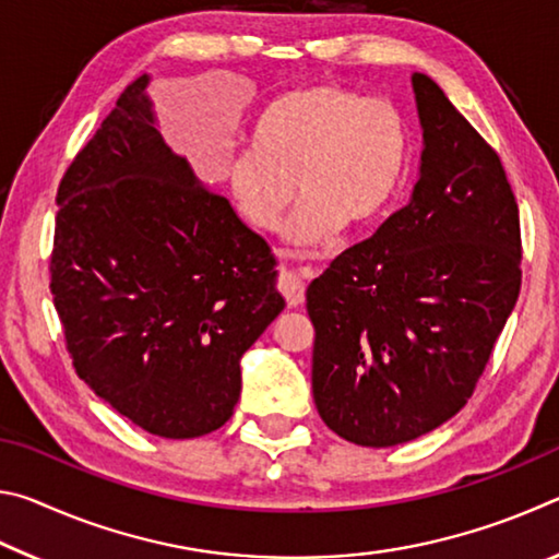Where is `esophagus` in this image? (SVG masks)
Here are the masks:
<instances>
[{
    "instance_id": "34e87169",
    "label": "esophagus",
    "mask_w": 559,
    "mask_h": 559,
    "mask_svg": "<svg viewBox=\"0 0 559 559\" xmlns=\"http://www.w3.org/2000/svg\"><path fill=\"white\" fill-rule=\"evenodd\" d=\"M278 290H281V296L286 298L288 306L296 308V306H300V302H302L306 283H302V278L298 276V273L286 271V273H281V278H278Z\"/></svg>"
}]
</instances>
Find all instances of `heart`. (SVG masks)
Instances as JSON below:
<instances>
[{"instance_id":"obj_1","label":"heart","mask_w":559,"mask_h":559,"mask_svg":"<svg viewBox=\"0 0 559 559\" xmlns=\"http://www.w3.org/2000/svg\"><path fill=\"white\" fill-rule=\"evenodd\" d=\"M409 150V128L394 103L318 83L263 108L251 150L229 157L224 185L236 214L259 231L276 229L298 189L288 239L323 246L343 224L362 229L390 210Z\"/></svg>"}]
</instances>
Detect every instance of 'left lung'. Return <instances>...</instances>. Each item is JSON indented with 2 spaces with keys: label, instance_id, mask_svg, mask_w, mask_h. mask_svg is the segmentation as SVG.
Segmentation results:
<instances>
[{
  "label": "left lung",
  "instance_id": "8db88e82",
  "mask_svg": "<svg viewBox=\"0 0 559 559\" xmlns=\"http://www.w3.org/2000/svg\"><path fill=\"white\" fill-rule=\"evenodd\" d=\"M412 200L308 286L313 400L357 447H396L471 400L520 293V216L500 157L429 75Z\"/></svg>",
  "mask_w": 559,
  "mask_h": 559
}]
</instances>
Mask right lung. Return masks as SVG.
<instances>
[{
	"label": "right lung",
	"instance_id": "right-lung-1",
	"mask_svg": "<svg viewBox=\"0 0 559 559\" xmlns=\"http://www.w3.org/2000/svg\"><path fill=\"white\" fill-rule=\"evenodd\" d=\"M150 75L120 93L59 185L51 296L75 374L135 427H224L241 357L286 300L269 243L165 145Z\"/></svg>",
	"mask_w": 559,
	"mask_h": 559
}]
</instances>
